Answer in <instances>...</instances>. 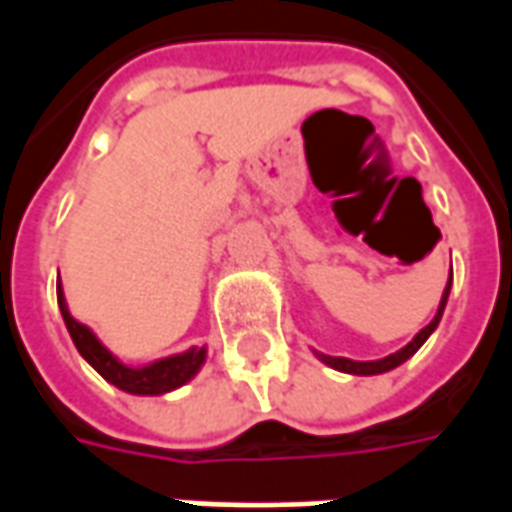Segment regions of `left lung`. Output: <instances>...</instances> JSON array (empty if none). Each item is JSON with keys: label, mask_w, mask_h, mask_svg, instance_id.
Returning a JSON list of instances; mask_svg holds the SVG:
<instances>
[{"label": "left lung", "mask_w": 512, "mask_h": 512, "mask_svg": "<svg viewBox=\"0 0 512 512\" xmlns=\"http://www.w3.org/2000/svg\"><path fill=\"white\" fill-rule=\"evenodd\" d=\"M450 285H452V274H450V282H447V288H444V296H441V304H439V312H436V318L422 329V332L406 345V348H400L397 354L392 356H384V359H376V362H354V359H345V356H326V354H318L321 356V362H326L329 367L334 370H343V373H354V376H378V373H386V370H392V367L403 365L408 356H414L419 351V345L425 343L430 337V332L439 326L441 321V312H444V304H447V296H450Z\"/></svg>", "instance_id": "obj_1"}]
</instances>
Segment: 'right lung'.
<instances>
[{
	"mask_svg": "<svg viewBox=\"0 0 512 512\" xmlns=\"http://www.w3.org/2000/svg\"><path fill=\"white\" fill-rule=\"evenodd\" d=\"M57 301H60L62 321L68 326L73 345L79 348V354L109 384H115L123 392H131V395H164L169 389H178L180 384H186L200 370L202 362H205V348H189L186 354L167 356V359H158V362L147 367H126L123 362H117L104 345L98 343V337L84 323L73 321L71 312H68V304H65V296H62L60 282H57Z\"/></svg>",
	"mask_w": 512,
	"mask_h": 512,
	"instance_id": "1",
	"label": "right lung"
}]
</instances>
